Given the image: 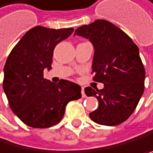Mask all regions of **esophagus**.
Here are the masks:
<instances>
[{
  "mask_svg": "<svg viewBox=\"0 0 153 153\" xmlns=\"http://www.w3.org/2000/svg\"><path fill=\"white\" fill-rule=\"evenodd\" d=\"M81 94H82V97H86L85 91H84V89H83V88H82V90H81Z\"/></svg>",
  "mask_w": 153,
  "mask_h": 153,
  "instance_id": "1",
  "label": "esophagus"
}]
</instances>
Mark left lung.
Returning a JSON list of instances; mask_svg holds the SVG:
<instances>
[{"label": "left lung", "mask_w": 153, "mask_h": 153, "mask_svg": "<svg viewBox=\"0 0 153 153\" xmlns=\"http://www.w3.org/2000/svg\"><path fill=\"white\" fill-rule=\"evenodd\" d=\"M74 36L85 38L93 44L94 80L104 84L101 90L85 88L86 95L98 100L90 118L104 126L121 124L133 113L144 93L145 69L137 45L105 20L78 27Z\"/></svg>", "instance_id": "obj_1"}]
</instances>
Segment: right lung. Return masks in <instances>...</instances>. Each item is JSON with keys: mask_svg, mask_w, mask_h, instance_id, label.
Returning <instances> with one entry per match:
<instances>
[{"mask_svg": "<svg viewBox=\"0 0 153 153\" xmlns=\"http://www.w3.org/2000/svg\"><path fill=\"white\" fill-rule=\"evenodd\" d=\"M73 32V28L36 26L25 33L6 59L4 91L13 113L29 127L58 124L67 103L81 97L77 84L64 79L56 84L43 77L44 69H52L56 45Z\"/></svg>", "mask_w": 153, "mask_h": 153, "instance_id": "right-lung-1", "label": "right lung"}]
</instances>
